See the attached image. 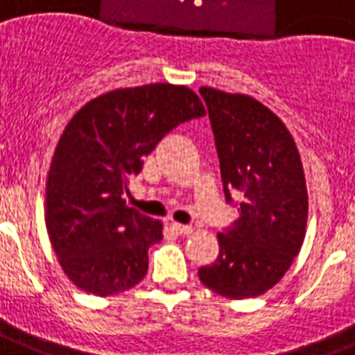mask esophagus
<instances>
[{
	"mask_svg": "<svg viewBox=\"0 0 355 355\" xmlns=\"http://www.w3.org/2000/svg\"><path fill=\"white\" fill-rule=\"evenodd\" d=\"M171 229L177 234H180V236H186V234H191L193 233L191 225H182V223H177V222L171 223Z\"/></svg>",
	"mask_w": 355,
	"mask_h": 355,
	"instance_id": "1",
	"label": "esophagus"
}]
</instances>
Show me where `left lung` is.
Masks as SVG:
<instances>
[{"mask_svg":"<svg viewBox=\"0 0 355 355\" xmlns=\"http://www.w3.org/2000/svg\"><path fill=\"white\" fill-rule=\"evenodd\" d=\"M218 151L225 200L238 220L218 233L220 252L200 282L231 300L256 297L284 278L305 238L309 196L296 142L249 95L200 88Z\"/></svg>","mask_w":355,"mask_h":355,"instance_id":"obj_1","label":"left lung"}]
</instances>
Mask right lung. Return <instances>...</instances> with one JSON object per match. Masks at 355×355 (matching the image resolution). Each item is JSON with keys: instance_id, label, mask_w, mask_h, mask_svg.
<instances>
[{"instance_id": "right-lung-1", "label": "right lung", "mask_w": 355, "mask_h": 355, "mask_svg": "<svg viewBox=\"0 0 355 355\" xmlns=\"http://www.w3.org/2000/svg\"><path fill=\"white\" fill-rule=\"evenodd\" d=\"M202 115L195 92L155 83L99 95L68 122L46 180V229L62 270L85 293L112 296L146 276L162 223L126 205L128 182L162 137Z\"/></svg>"}]
</instances>
